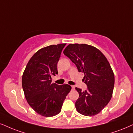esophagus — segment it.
<instances>
[{"label":"esophagus","mask_w":133,"mask_h":133,"mask_svg":"<svg viewBox=\"0 0 133 133\" xmlns=\"http://www.w3.org/2000/svg\"><path fill=\"white\" fill-rule=\"evenodd\" d=\"M71 86V88H72V89H75V87L74 86Z\"/></svg>","instance_id":"1"}]
</instances>
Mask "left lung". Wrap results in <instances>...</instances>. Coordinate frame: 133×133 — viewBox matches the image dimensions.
<instances>
[{
    "mask_svg": "<svg viewBox=\"0 0 133 133\" xmlns=\"http://www.w3.org/2000/svg\"><path fill=\"white\" fill-rule=\"evenodd\" d=\"M63 54L75 64L78 71L84 73L83 80L88 86L84 91L75 88L79 93L75 102L77 111L85 116L96 115L112 96L115 76L109 61L99 49L85 44H70Z\"/></svg>",
    "mask_w": 133,
    "mask_h": 133,
    "instance_id": "8db88e82",
    "label": "left lung"
}]
</instances>
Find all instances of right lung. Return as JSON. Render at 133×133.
Here are the masks:
<instances>
[{"label":"right lung","mask_w":133,"mask_h":133,"mask_svg":"<svg viewBox=\"0 0 133 133\" xmlns=\"http://www.w3.org/2000/svg\"><path fill=\"white\" fill-rule=\"evenodd\" d=\"M66 44L41 49L29 60L22 76V87L31 107L43 117L58 114L66 96L71 91L68 84L52 83V76L58 74L57 65Z\"/></svg>","instance_id":"add662e5"}]
</instances>
